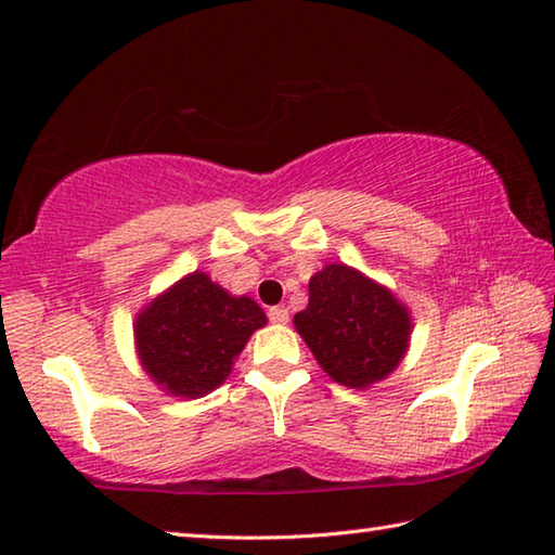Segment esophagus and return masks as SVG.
<instances>
[{
  "mask_svg": "<svg viewBox=\"0 0 555 555\" xmlns=\"http://www.w3.org/2000/svg\"><path fill=\"white\" fill-rule=\"evenodd\" d=\"M269 321L271 323H276V325H286L288 323V311L284 306H274V308H269Z\"/></svg>",
  "mask_w": 555,
  "mask_h": 555,
  "instance_id": "34e87169",
  "label": "esophagus"
}]
</instances>
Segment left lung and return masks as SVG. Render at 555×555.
Instances as JSON below:
<instances>
[{
	"mask_svg": "<svg viewBox=\"0 0 555 555\" xmlns=\"http://www.w3.org/2000/svg\"><path fill=\"white\" fill-rule=\"evenodd\" d=\"M294 325L327 377L367 389L399 367L413 323L389 288L352 267L327 264L308 284V308Z\"/></svg>",
	"mask_w": 555,
	"mask_h": 555,
	"instance_id": "left-lung-1",
	"label": "left lung"
}]
</instances>
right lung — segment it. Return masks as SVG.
I'll list each match as a JSON object with an SVG mask.
<instances>
[{"mask_svg":"<svg viewBox=\"0 0 555 555\" xmlns=\"http://www.w3.org/2000/svg\"><path fill=\"white\" fill-rule=\"evenodd\" d=\"M267 315L247 296H230L193 271L156 296L134 323L139 360L171 397L198 399L228 379L244 343Z\"/></svg>","mask_w":555,"mask_h":555,"instance_id":"1","label":"right lung"}]
</instances>
